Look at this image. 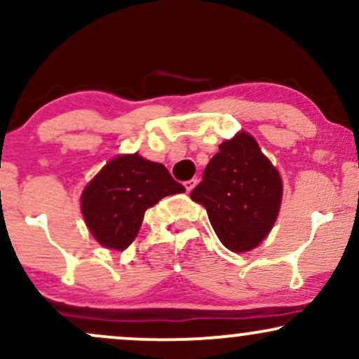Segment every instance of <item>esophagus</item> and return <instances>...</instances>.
I'll return each mask as SVG.
<instances>
[{
	"mask_svg": "<svg viewBox=\"0 0 359 359\" xmlns=\"http://www.w3.org/2000/svg\"><path fill=\"white\" fill-rule=\"evenodd\" d=\"M196 184H197V179H191V180H187V182H184V187H185V191L187 192H191L194 187H196Z\"/></svg>",
	"mask_w": 359,
	"mask_h": 359,
	"instance_id": "obj_1",
	"label": "esophagus"
}]
</instances>
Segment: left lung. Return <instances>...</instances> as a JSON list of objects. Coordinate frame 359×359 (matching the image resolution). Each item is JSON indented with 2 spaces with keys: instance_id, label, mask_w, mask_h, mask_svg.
Wrapping results in <instances>:
<instances>
[{
  "instance_id": "8db88e82",
  "label": "left lung",
  "mask_w": 359,
  "mask_h": 359,
  "mask_svg": "<svg viewBox=\"0 0 359 359\" xmlns=\"http://www.w3.org/2000/svg\"><path fill=\"white\" fill-rule=\"evenodd\" d=\"M278 170L251 135L238 133L219 145L191 199L203 204L222 245L245 253L266 238L282 203Z\"/></svg>"
}]
</instances>
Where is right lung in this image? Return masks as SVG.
Segmentation results:
<instances>
[{
	"mask_svg": "<svg viewBox=\"0 0 359 359\" xmlns=\"http://www.w3.org/2000/svg\"><path fill=\"white\" fill-rule=\"evenodd\" d=\"M180 192L185 187L172 179L162 163L138 154L118 155L86 185L81 211L100 245L125 250L137 238L147 209Z\"/></svg>",
	"mask_w": 359,
	"mask_h": 359,
	"instance_id": "right-lung-1",
	"label": "right lung"
}]
</instances>
